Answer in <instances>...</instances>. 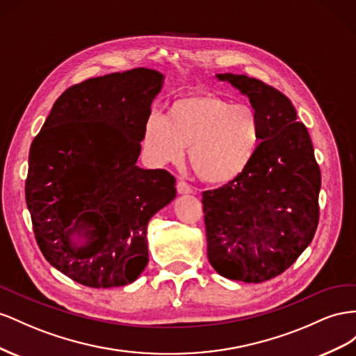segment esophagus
<instances>
[{"label": "esophagus", "mask_w": 356, "mask_h": 356, "mask_svg": "<svg viewBox=\"0 0 356 356\" xmlns=\"http://www.w3.org/2000/svg\"><path fill=\"white\" fill-rule=\"evenodd\" d=\"M176 188H177L179 194H181V195H184V194H192V192H194V191H192L191 185H188L186 181H184V180H179Z\"/></svg>", "instance_id": "obj_1"}]
</instances>
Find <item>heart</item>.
Wrapping results in <instances>:
<instances>
[{
    "label": "heart",
    "mask_w": 356,
    "mask_h": 356,
    "mask_svg": "<svg viewBox=\"0 0 356 356\" xmlns=\"http://www.w3.org/2000/svg\"><path fill=\"white\" fill-rule=\"evenodd\" d=\"M141 145L155 164H170L184 156L195 175L209 185H227L245 175L262 145V122L249 104L215 94L180 97L164 118L150 116Z\"/></svg>",
    "instance_id": "obj_1"
}]
</instances>
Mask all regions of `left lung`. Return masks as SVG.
<instances>
[{"instance_id":"left-lung-1","label":"left lung","mask_w":356,"mask_h":356,"mask_svg":"<svg viewBox=\"0 0 356 356\" xmlns=\"http://www.w3.org/2000/svg\"><path fill=\"white\" fill-rule=\"evenodd\" d=\"M216 77L249 98L262 122V145L245 175L202 192L207 257L223 277L261 283L289 268L313 240L321 170L286 95L245 74Z\"/></svg>"}]
</instances>
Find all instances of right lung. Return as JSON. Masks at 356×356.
Instances as JSON below:
<instances>
[{
  "instance_id": "right-lung-1",
  "label": "right lung",
  "mask_w": 356,
  "mask_h": 356,
  "mask_svg": "<svg viewBox=\"0 0 356 356\" xmlns=\"http://www.w3.org/2000/svg\"><path fill=\"white\" fill-rule=\"evenodd\" d=\"M162 82L150 68L88 79L55 101L33 140L25 200L37 245L80 285L134 282L149 262L147 223L176 197L167 170L136 164Z\"/></svg>"
}]
</instances>
